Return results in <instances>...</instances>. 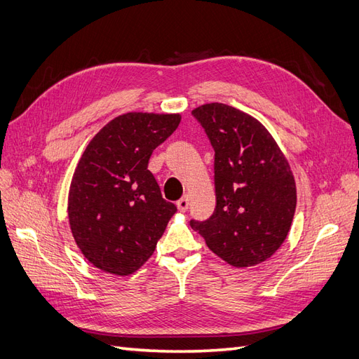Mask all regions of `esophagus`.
I'll return each mask as SVG.
<instances>
[{
  "label": "esophagus",
  "instance_id": "obj_1",
  "mask_svg": "<svg viewBox=\"0 0 359 359\" xmlns=\"http://www.w3.org/2000/svg\"><path fill=\"white\" fill-rule=\"evenodd\" d=\"M177 206H178V210H180L181 212H186V211L189 210V196H182V198L177 202Z\"/></svg>",
  "mask_w": 359,
  "mask_h": 359
}]
</instances>
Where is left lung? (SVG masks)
<instances>
[{
	"label": "left lung",
	"instance_id": "1",
	"mask_svg": "<svg viewBox=\"0 0 359 359\" xmlns=\"http://www.w3.org/2000/svg\"><path fill=\"white\" fill-rule=\"evenodd\" d=\"M191 115L214 148L215 210L190 220L211 252L236 268L253 266L285 243L297 208L287 160L256 118L223 103L202 104Z\"/></svg>",
	"mask_w": 359,
	"mask_h": 359
}]
</instances>
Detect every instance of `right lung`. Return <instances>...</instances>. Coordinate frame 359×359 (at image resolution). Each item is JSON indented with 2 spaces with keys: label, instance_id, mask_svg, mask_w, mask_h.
<instances>
[{
  "label": "right lung",
  "instance_id": "add662e5",
  "mask_svg": "<svg viewBox=\"0 0 359 359\" xmlns=\"http://www.w3.org/2000/svg\"><path fill=\"white\" fill-rule=\"evenodd\" d=\"M180 114L128 112L97 133L73 173L69 222L76 244L104 273L128 276L154 253L177 206L161 198L148 161Z\"/></svg>",
  "mask_w": 359,
  "mask_h": 359
}]
</instances>
